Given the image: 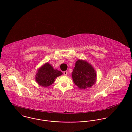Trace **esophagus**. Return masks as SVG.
Returning <instances> with one entry per match:
<instances>
[{"label": "esophagus", "instance_id": "34e87169", "mask_svg": "<svg viewBox=\"0 0 132 132\" xmlns=\"http://www.w3.org/2000/svg\"><path fill=\"white\" fill-rule=\"evenodd\" d=\"M63 74H64V75H67V74H68V72H67V71H64V72H63Z\"/></svg>", "mask_w": 132, "mask_h": 132}]
</instances>
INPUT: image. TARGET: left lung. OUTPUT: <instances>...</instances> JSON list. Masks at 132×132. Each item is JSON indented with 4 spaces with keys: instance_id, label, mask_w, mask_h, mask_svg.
<instances>
[{
    "instance_id": "left-lung-1",
    "label": "left lung",
    "mask_w": 132,
    "mask_h": 132,
    "mask_svg": "<svg viewBox=\"0 0 132 132\" xmlns=\"http://www.w3.org/2000/svg\"><path fill=\"white\" fill-rule=\"evenodd\" d=\"M72 74L74 83L81 89L89 88L96 82V72L86 60H77Z\"/></svg>"
}]
</instances>
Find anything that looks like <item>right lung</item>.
I'll use <instances>...</instances> for the list:
<instances>
[{
    "label": "right lung",
    "mask_w": 132,
    "mask_h": 132,
    "mask_svg": "<svg viewBox=\"0 0 132 132\" xmlns=\"http://www.w3.org/2000/svg\"><path fill=\"white\" fill-rule=\"evenodd\" d=\"M62 74L61 71L54 70L47 62L38 69L36 75V81L40 86L48 87L54 83L55 78Z\"/></svg>",
    "instance_id": "add662e5"
}]
</instances>
